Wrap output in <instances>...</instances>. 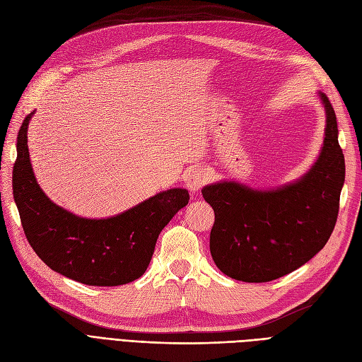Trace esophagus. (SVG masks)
Instances as JSON below:
<instances>
[{
  "mask_svg": "<svg viewBox=\"0 0 362 362\" xmlns=\"http://www.w3.org/2000/svg\"><path fill=\"white\" fill-rule=\"evenodd\" d=\"M208 181L206 173L204 170H193L185 177V185L192 193H198L202 185Z\"/></svg>",
  "mask_w": 362,
  "mask_h": 362,
  "instance_id": "obj_1",
  "label": "esophagus"
}]
</instances>
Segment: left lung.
<instances>
[{
	"label": "left lung",
	"instance_id": "8db88e82",
	"mask_svg": "<svg viewBox=\"0 0 362 362\" xmlns=\"http://www.w3.org/2000/svg\"><path fill=\"white\" fill-rule=\"evenodd\" d=\"M317 96L326 115L323 145L300 178L275 189L226 180L202 189L214 210L211 257L229 278L269 282L288 275L319 254L334 231L346 166L334 108L325 93Z\"/></svg>",
	"mask_w": 362,
	"mask_h": 362
}]
</instances>
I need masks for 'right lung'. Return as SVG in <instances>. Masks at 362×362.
Returning <instances> with one entry per match:
<instances>
[{
    "instance_id": "right-lung-1",
    "label": "right lung",
    "mask_w": 362,
    "mask_h": 362,
    "mask_svg": "<svg viewBox=\"0 0 362 362\" xmlns=\"http://www.w3.org/2000/svg\"><path fill=\"white\" fill-rule=\"evenodd\" d=\"M30 113L18 133L13 196L28 243L45 264L86 286L115 287L146 272L161 229L189 204L185 189H169L129 210L87 218L54 204L33 172L27 131Z\"/></svg>"
}]
</instances>
